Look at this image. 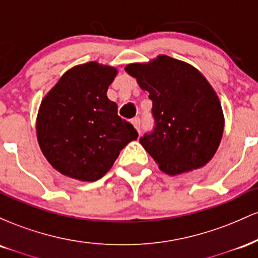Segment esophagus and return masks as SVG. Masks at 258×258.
<instances>
[{"mask_svg":"<svg viewBox=\"0 0 258 258\" xmlns=\"http://www.w3.org/2000/svg\"><path fill=\"white\" fill-rule=\"evenodd\" d=\"M131 122H132V125L135 126V128L137 130L139 133H141V120H139L138 117H137V119H133Z\"/></svg>","mask_w":258,"mask_h":258,"instance_id":"obj_1","label":"esophagus"}]
</instances>
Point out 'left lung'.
<instances>
[{
    "label": "left lung",
    "instance_id": "8db88e82",
    "mask_svg": "<svg viewBox=\"0 0 258 258\" xmlns=\"http://www.w3.org/2000/svg\"><path fill=\"white\" fill-rule=\"evenodd\" d=\"M125 72L137 80L153 102L155 127L139 139L162 172H190L205 166L217 152L224 115L212 86L193 65L158 55L133 63Z\"/></svg>",
    "mask_w": 258,
    "mask_h": 258
}]
</instances>
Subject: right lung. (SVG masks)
Masks as SVG:
<instances>
[{
  "label": "right lung",
  "mask_w": 258,
  "mask_h": 258,
  "mask_svg": "<svg viewBox=\"0 0 258 258\" xmlns=\"http://www.w3.org/2000/svg\"><path fill=\"white\" fill-rule=\"evenodd\" d=\"M116 68L97 61L63 74L38 109L36 135L53 168L70 178L94 182L110 170L138 133L117 115L106 96Z\"/></svg>",
  "instance_id": "add662e5"
}]
</instances>
